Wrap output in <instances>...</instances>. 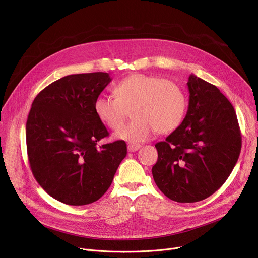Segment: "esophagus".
<instances>
[{
	"label": "esophagus",
	"mask_w": 258,
	"mask_h": 258,
	"mask_svg": "<svg viewBox=\"0 0 258 258\" xmlns=\"http://www.w3.org/2000/svg\"><path fill=\"white\" fill-rule=\"evenodd\" d=\"M140 147H141V145H140V144H135V143H131V144H128V145H127V150H128V152H131V153H134V152L138 151Z\"/></svg>",
	"instance_id": "obj_1"
}]
</instances>
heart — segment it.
Instances as JSON below:
<instances>
[{"instance_id":"b5f03b06","label":"heart","mask_w":258,"mask_h":258,"mask_svg":"<svg viewBox=\"0 0 258 258\" xmlns=\"http://www.w3.org/2000/svg\"><path fill=\"white\" fill-rule=\"evenodd\" d=\"M116 97L98 96L94 110L104 125L113 131L123 125L132 111L134 119L115 134L132 143L147 140L154 132L167 134L184 119L187 99L184 90L172 80L157 75L133 74L116 85Z\"/></svg>"}]
</instances>
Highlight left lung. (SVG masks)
<instances>
[{
    "label": "left lung",
    "instance_id": "8db88e82",
    "mask_svg": "<svg viewBox=\"0 0 258 258\" xmlns=\"http://www.w3.org/2000/svg\"><path fill=\"white\" fill-rule=\"evenodd\" d=\"M189 104L182 123L158 142L154 180L167 198L195 203L213 195L238 160L241 135L234 107L215 86L188 78Z\"/></svg>",
    "mask_w": 258,
    "mask_h": 258
}]
</instances>
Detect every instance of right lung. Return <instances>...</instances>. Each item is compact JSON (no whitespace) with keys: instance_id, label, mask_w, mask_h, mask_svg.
I'll list each match as a JSON object with an SVG mask.
<instances>
[{"instance_id":"right-lung-1","label":"right lung","mask_w":258,"mask_h":258,"mask_svg":"<svg viewBox=\"0 0 258 258\" xmlns=\"http://www.w3.org/2000/svg\"><path fill=\"white\" fill-rule=\"evenodd\" d=\"M111 80L104 72L68 75L32 102L26 123L29 164L44 190L64 204L99 200L126 156L123 140L98 145L108 132L94 102Z\"/></svg>"}]
</instances>
